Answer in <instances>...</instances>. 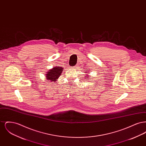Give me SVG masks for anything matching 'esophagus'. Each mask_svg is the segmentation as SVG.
Segmentation results:
<instances>
[{
	"mask_svg": "<svg viewBox=\"0 0 146 146\" xmlns=\"http://www.w3.org/2000/svg\"><path fill=\"white\" fill-rule=\"evenodd\" d=\"M74 68H77V66H74Z\"/></svg>",
	"mask_w": 146,
	"mask_h": 146,
	"instance_id": "1",
	"label": "esophagus"
}]
</instances>
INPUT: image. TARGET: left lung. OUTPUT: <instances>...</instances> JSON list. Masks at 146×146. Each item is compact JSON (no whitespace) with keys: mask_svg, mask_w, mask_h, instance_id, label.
I'll use <instances>...</instances> for the list:
<instances>
[{"mask_svg":"<svg viewBox=\"0 0 146 146\" xmlns=\"http://www.w3.org/2000/svg\"><path fill=\"white\" fill-rule=\"evenodd\" d=\"M87 76H86V78H87Z\"/></svg>","mask_w":146,"mask_h":146,"instance_id":"8db88e82","label":"left lung"}]
</instances>
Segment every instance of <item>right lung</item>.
<instances>
[{"label":"right lung","instance_id":"1","mask_svg":"<svg viewBox=\"0 0 146 146\" xmlns=\"http://www.w3.org/2000/svg\"><path fill=\"white\" fill-rule=\"evenodd\" d=\"M63 68L60 67H55L54 68L50 70L46 74V79L50 82H55L56 80L61 76Z\"/></svg>","mask_w":146,"mask_h":146}]
</instances>
